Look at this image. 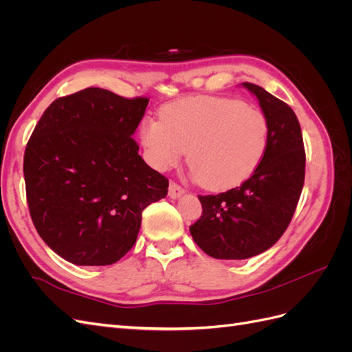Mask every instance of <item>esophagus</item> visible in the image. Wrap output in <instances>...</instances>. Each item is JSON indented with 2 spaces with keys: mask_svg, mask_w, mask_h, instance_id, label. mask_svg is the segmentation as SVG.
Returning a JSON list of instances; mask_svg holds the SVG:
<instances>
[{
  "mask_svg": "<svg viewBox=\"0 0 352 352\" xmlns=\"http://www.w3.org/2000/svg\"><path fill=\"white\" fill-rule=\"evenodd\" d=\"M184 192H185V189L180 186L179 184L170 182V186H168V197L170 198H179Z\"/></svg>",
  "mask_w": 352,
  "mask_h": 352,
  "instance_id": "1",
  "label": "esophagus"
}]
</instances>
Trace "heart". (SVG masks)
<instances>
[{
    "instance_id": "obj_1",
    "label": "heart",
    "mask_w": 352,
    "mask_h": 352,
    "mask_svg": "<svg viewBox=\"0 0 352 352\" xmlns=\"http://www.w3.org/2000/svg\"><path fill=\"white\" fill-rule=\"evenodd\" d=\"M270 126L254 105L197 95L168 104L162 119L141 126L148 162L158 170L176 166L188 151L194 176L208 189L239 185L258 167Z\"/></svg>"
}]
</instances>
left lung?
<instances>
[{
    "label": "left lung",
    "instance_id": "left-lung-1",
    "mask_svg": "<svg viewBox=\"0 0 352 352\" xmlns=\"http://www.w3.org/2000/svg\"><path fill=\"white\" fill-rule=\"evenodd\" d=\"M242 85L269 120L267 150L241 186L198 195L202 214L189 226L198 247L221 260H245L273 247L289 226L305 177L304 141L294 110L258 85Z\"/></svg>",
    "mask_w": 352,
    "mask_h": 352
}]
</instances>
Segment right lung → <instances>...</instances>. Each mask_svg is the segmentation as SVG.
<instances>
[{
    "label": "right lung",
    "mask_w": 352,
    "mask_h": 352,
    "mask_svg": "<svg viewBox=\"0 0 352 352\" xmlns=\"http://www.w3.org/2000/svg\"><path fill=\"white\" fill-rule=\"evenodd\" d=\"M148 101L82 89L52 101L28 141L32 221L73 264L119 261L136 242L144 208L167 195V177L144 162L132 138Z\"/></svg>",
    "instance_id": "right-lung-1"
}]
</instances>
